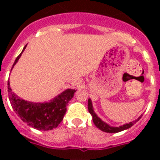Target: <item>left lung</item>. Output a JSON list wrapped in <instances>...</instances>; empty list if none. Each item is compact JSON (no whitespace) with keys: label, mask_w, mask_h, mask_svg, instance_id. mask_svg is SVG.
Masks as SVG:
<instances>
[{"label":"left lung","mask_w":160,"mask_h":160,"mask_svg":"<svg viewBox=\"0 0 160 160\" xmlns=\"http://www.w3.org/2000/svg\"><path fill=\"white\" fill-rule=\"evenodd\" d=\"M88 110H89V112L90 113V114L92 115L93 122H94V125H95L98 129L101 130L102 131H104V132H107V133H117V132H120V131H124V130L128 129V128H131V127L135 123V122H138V120L141 118V117L142 116V114H141L140 116L138 117L137 119H135V121H132V122H129V123H126L122 126H120V127H118V128H114V127L109 126L108 124L106 123L105 122H103L102 120L100 119V118L97 116V114L94 113V109H93L92 102H91V100H90V98L88 99Z\"/></svg>","instance_id":"left-lung-1"}]
</instances>
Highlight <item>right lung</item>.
<instances>
[{"label": "right lung", "instance_id": "1", "mask_svg": "<svg viewBox=\"0 0 160 160\" xmlns=\"http://www.w3.org/2000/svg\"><path fill=\"white\" fill-rule=\"evenodd\" d=\"M26 46L27 45H25L22 53L16 58L12 69L19 60ZM75 91V90L67 89L49 102L35 103L20 98L12 92L9 81H8V98L14 111L24 122L41 131H49L56 128L60 124L66 112V106L73 97Z\"/></svg>", "mask_w": 160, "mask_h": 160}]
</instances>
